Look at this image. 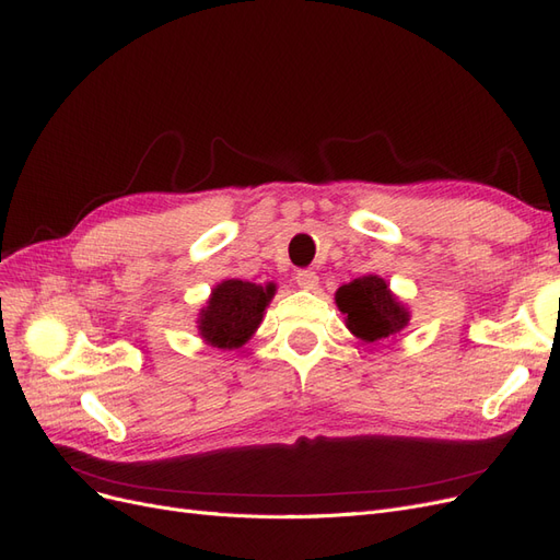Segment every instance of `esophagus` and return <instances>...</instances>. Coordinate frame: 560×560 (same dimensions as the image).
Instances as JSON below:
<instances>
[{
  "label": "esophagus",
  "mask_w": 560,
  "mask_h": 560,
  "mask_svg": "<svg viewBox=\"0 0 560 560\" xmlns=\"http://www.w3.org/2000/svg\"><path fill=\"white\" fill-rule=\"evenodd\" d=\"M295 283L300 285V289H305V291L316 289V283H318L316 271H312V269H300L298 275H295Z\"/></svg>",
  "instance_id": "esophagus-1"
}]
</instances>
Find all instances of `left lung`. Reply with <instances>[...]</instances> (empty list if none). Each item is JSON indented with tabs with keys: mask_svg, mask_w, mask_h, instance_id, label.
<instances>
[{
	"mask_svg": "<svg viewBox=\"0 0 560 560\" xmlns=\"http://www.w3.org/2000/svg\"><path fill=\"white\" fill-rule=\"evenodd\" d=\"M335 302L347 314V328L365 342L389 340L408 324L406 307L396 302L380 277H363L340 285Z\"/></svg>",
	"mask_w": 560,
	"mask_h": 560,
	"instance_id": "left-lung-1",
	"label": "left lung"
}]
</instances>
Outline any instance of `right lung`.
Wrapping results in <instances>:
<instances>
[{
  "label": "right lung",
  "mask_w": 560,
  "mask_h": 560,
  "mask_svg": "<svg viewBox=\"0 0 560 560\" xmlns=\"http://www.w3.org/2000/svg\"><path fill=\"white\" fill-rule=\"evenodd\" d=\"M275 295V283L255 285L250 281H222L201 312L199 330L206 342L220 349L242 347L260 326L267 302Z\"/></svg>",
  "instance_id": "obj_1"
}]
</instances>
